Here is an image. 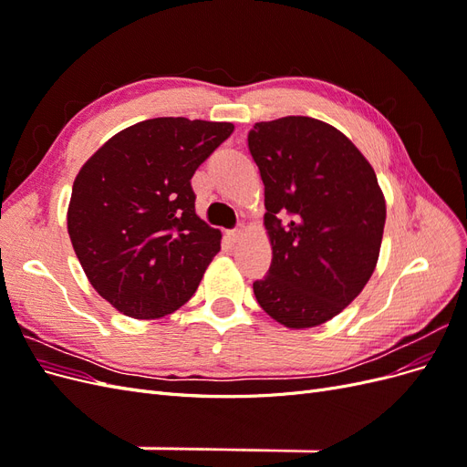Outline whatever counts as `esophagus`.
<instances>
[{
	"mask_svg": "<svg viewBox=\"0 0 467 467\" xmlns=\"http://www.w3.org/2000/svg\"><path fill=\"white\" fill-rule=\"evenodd\" d=\"M242 235H244V228H242V225H239V228H235V230H230V232H228V237L232 239V242H239V239H242Z\"/></svg>",
	"mask_w": 467,
	"mask_h": 467,
	"instance_id": "esophagus-1",
	"label": "esophagus"
}]
</instances>
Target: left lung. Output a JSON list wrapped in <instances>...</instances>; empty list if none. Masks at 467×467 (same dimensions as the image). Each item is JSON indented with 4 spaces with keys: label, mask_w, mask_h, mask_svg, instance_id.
I'll list each match as a JSON object with an SVG mask.
<instances>
[{
    "label": "left lung",
    "mask_w": 467,
    "mask_h": 467,
    "mask_svg": "<svg viewBox=\"0 0 467 467\" xmlns=\"http://www.w3.org/2000/svg\"><path fill=\"white\" fill-rule=\"evenodd\" d=\"M247 146L265 185L273 263L253 282L290 329L329 321L370 280L386 223L372 165L333 126L309 117L257 122Z\"/></svg>",
    "instance_id": "1"
}]
</instances>
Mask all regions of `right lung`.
I'll list each match as a JSON object with an SVG mask.
<instances>
[{
    "instance_id": "1",
    "label": "right lung",
    "mask_w": 467,
    "mask_h": 467,
    "mask_svg": "<svg viewBox=\"0 0 467 467\" xmlns=\"http://www.w3.org/2000/svg\"><path fill=\"white\" fill-rule=\"evenodd\" d=\"M232 132V122L150 119L81 167L67 234L91 286L120 314L163 317L199 288L222 234L196 216L191 179Z\"/></svg>"
}]
</instances>
